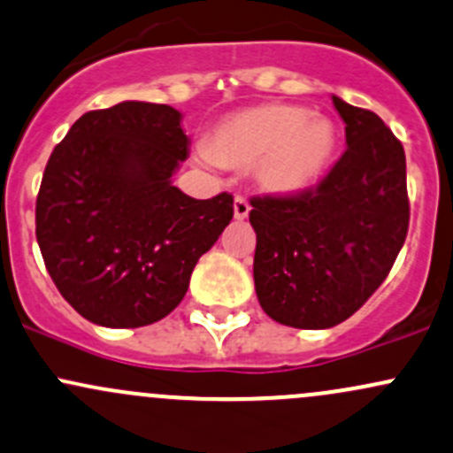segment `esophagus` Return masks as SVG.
I'll return each instance as SVG.
<instances>
[{
	"label": "esophagus",
	"instance_id": "1",
	"mask_svg": "<svg viewBox=\"0 0 453 453\" xmlns=\"http://www.w3.org/2000/svg\"><path fill=\"white\" fill-rule=\"evenodd\" d=\"M250 211H251V206H250V202H247L245 197H236L234 199V217L239 219V221H242V219H247L250 217Z\"/></svg>",
	"mask_w": 453,
	"mask_h": 453
}]
</instances>
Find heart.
Here are the masks:
<instances>
[{"label": "heart", "instance_id": "b5f03b06", "mask_svg": "<svg viewBox=\"0 0 453 453\" xmlns=\"http://www.w3.org/2000/svg\"><path fill=\"white\" fill-rule=\"evenodd\" d=\"M336 150V130L321 114L295 104H256L214 127L211 145L199 147L208 166L256 169V180L275 195H293L321 178Z\"/></svg>", "mask_w": 453, "mask_h": 453}]
</instances>
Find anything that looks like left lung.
Wrapping results in <instances>:
<instances>
[{
	"mask_svg": "<svg viewBox=\"0 0 453 453\" xmlns=\"http://www.w3.org/2000/svg\"><path fill=\"white\" fill-rule=\"evenodd\" d=\"M347 150L314 188L251 197L256 295L273 321L326 330L387 280L408 234L406 154L382 119L332 97Z\"/></svg>",
	"mask_w": 453,
	"mask_h": 453,
	"instance_id": "1",
	"label": "left lung"
}]
</instances>
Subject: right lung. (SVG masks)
Wrapping results in <instances>:
<instances>
[{
	"label": "right lung",
	"instance_id": "right-lung-1",
	"mask_svg": "<svg viewBox=\"0 0 453 453\" xmlns=\"http://www.w3.org/2000/svg\"><path fill=\"white\" fill-rule=\"evenodd\" d=\"M182 114L121 102L78 119L51 151L36 241L60 295L104 327L160 321L234 214L230 193L193 199L171 184L188 156Z\"/></svg>",
	"mask_w": 453,
	"mask_h": 453
}]
</instances>
